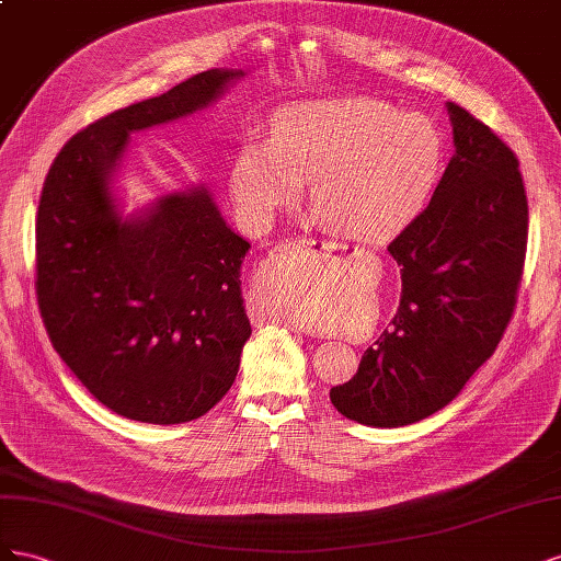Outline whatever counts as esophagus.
<instances>
[{
  "label": "esophagus",
  "instance_id": "1",
  "mask_svg": "<svg viewBox=\"0 0 561 561\" xmlns=\"http://www.w3.org/2000/svg\"><path fill=\"white\" fill-rule=\"evenodd\" d=\"M335 251H339V247L331 244V242H319V239H289V242L277 244L275 251L267 255L265 270H270V272L282 270L286 265H291L298 259V255H322V259H324V255H333ZM265 317L272 319V322H284V319H279L277 314H272V312H267ZM284 324L300 329L294 322H284Z\"/></svg>",
  "mask_w": 561,
  "mask_h": 561
}]
</instances>
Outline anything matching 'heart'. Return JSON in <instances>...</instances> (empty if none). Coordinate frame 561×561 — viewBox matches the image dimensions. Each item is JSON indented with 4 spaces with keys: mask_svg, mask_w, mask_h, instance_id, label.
Listing matches in <instances>:
<instances>
[{
    "mask_svg": "<svg viewBox=\"0 0 561 561\" xmlns=\"http://www.w3.org/2000/svg\"><path fill=\"white\" fill-rule=\"evenodd\" d=\"M444 159V134L423 115L369 95L310 101L284 110L270 138L247 142L232 187L239 206L265 220L310 181V202L335 232L378 242L423 211ZM270 310L294 324L312 314L294 284L272 294Z\"/></svg>",
    "mask_w": 561,
    "mask_h": 561,
    "instance_id": "1",
    "label": "heart"
}]
</instances>
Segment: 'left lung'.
I'll list each match as a JSON object with an SVG mask.
<instances>
[{
  "label": "left lung",
  "mask_w": 561,
  "mask_h": 561,
  "mask_svg": "<svg viewBox=\"0 0 561 561\" xmlns=\"http://www.w3.org/2000/svg\"><path fill=\"white\" fill-rule=\"evenodd\" d=\"M446 110L456 152L425 211L388 247L402 272L397 314L352 380L329 392L362 425H411L444 409L515 312L529 237L519 159L468 110Z\"/></svg>",
  "instance_id": "1"
}]
</instances>
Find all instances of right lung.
<instances>
[{"label": "right lung", "mask_w": 561, "mask_h": 561, "mask_svg": "<svg viewBox=\"0 0 561 561\" xmlns=\"http://www.w3.org/2000/svg\"><path fill=\"white\" fill-rule=\"evenodd\" d=\"M242 70H206L72 136L37 211V300L46 333L82 386L124 419L175 425L211 411L251 335L247 239L206 185L124 218L115 197L129 136L204 110Z\"/></svg>", "instance_id": "right-lung-1"}]
</instances>
